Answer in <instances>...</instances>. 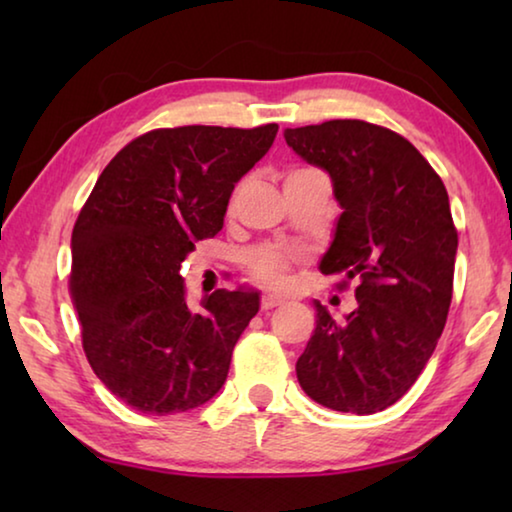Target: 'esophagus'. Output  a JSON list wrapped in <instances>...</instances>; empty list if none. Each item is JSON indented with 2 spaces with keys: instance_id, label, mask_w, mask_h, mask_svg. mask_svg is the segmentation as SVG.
I'll use <instances>...</instances> for the list:
<instances>
[{
  "instance_id": "esophagus-1",
  "label": "esophagus",
  "mask_w": 512,
  "mask_h": 512,
  "mask_svg": "<svg viewBox=\"0 0 512 512\" xmlns=\"http://www.w3.org/2000/svg\"><path fill=\"white\" fill-rule=\"evenodd\" d=\"M282 298L277 296H271V293H266V296H262V309H273V307H280L282 305Z\"/></svg>"
}]
</instances>
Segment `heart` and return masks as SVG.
<instances>
[{"instance_id": "heart-1", "label": "heart", "mask_w": 512, "mask_h": 512, "mask_svg": "<svg viewBox=\"0 0 512 512\" xmlns=\"http://www.w3.org/2000/svg\"><path fill=\"white\" fill-rule=\"evenodd\" d=\"M241 189H237V194ZM235 194V198H237ZM232 198V201H235ZM293 262V253H289L287 248L280 246H257L248 253L246 257V266L248 271L257 277L259 282L268 284V287H284L289 280V268Z\"/></svg>"}]
</instances>
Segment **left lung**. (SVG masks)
Listing matches in <instances>:
<instances>
[{
    "mask_svg": "<svg viewBox=\"0 0 512 512\" xmlns=\"http://www.w3.org/2000/svg\"><path fill=\"white\" fill-rule=\"evenodd\" d=\"M284 140L329 173L343 210L320 271L359 277L345 320L314 302L298 381L327 409L384 411L415 384L447 323L458 248L447 189L409 140L368 121L287 128Z\"/></svg>",
    "mask_w": 512,
    "mask_h": 512,
    "instance_id": "8db88e82",
    "label": "left lung"
}]
</instances>
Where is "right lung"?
<instances>
[{
  "label": "right lung",
  "instance_id": "right-lung-1",
  "mask_svg": "<svg viewBox=\"0 0 512 512\" xmlns=\"http://www.w3.org/2000/svg\"><path fill=\"white\" fill-rule=\"evenodd\" d=\"M275 135L277 124L158 128L126 144L85 201L69 291L94 375L133 409L189 411L225 384L259 291L219 289L189 309L180 266L223 228L232 189Z\"/></svg>",
  "mask_w": 512,
  "mask_h": 512
}]
</instances>
